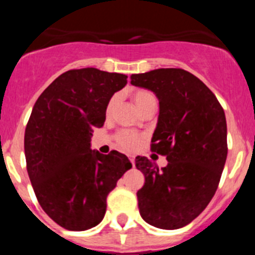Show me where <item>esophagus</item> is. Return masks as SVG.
<instances>
[{"label":"esophagus","mask_w":255,"mask_h":255,"mask_svg":"<svg viewBox=\"0 0 255 255\" xmlns=\"http://www.w3.org/2000/svg\"><path fill=\"white\" fill-rule=\"evenodd\" d=\"M129 159H130V162H131L132 163V166H134V155H129Z\"/></svg>","instance_id":"1"}]
</instances>
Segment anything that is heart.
Returning a JSON list of instances; mask_svg holds the SVG:
<instances>
[{"label":"heart","instance_id":"b5f03b06","mask_svg":"<svg viewBox=\"0 0 255 255\" xmlns=\"http://www.w3.org/2000/svg\"><path fill=\"white\" fill-rule=\"evenodd\" d=\"M131 100L134 102V105L136 106L139 111L144 110L150 103H157V98H155L154 94L149 91H144V89H138V91H134L131 93ZM117 103V97H112L110 102H108L107 108H106V114L110 115L114 111L115 106ZM140 135L136 134V132L131 131V130H121L116 134V143L120 145L123 149L129 150L132 152L136 148L139 147L140 144Z\"/></svg>","mask_w":255,"mask_h":255}]
</instances>
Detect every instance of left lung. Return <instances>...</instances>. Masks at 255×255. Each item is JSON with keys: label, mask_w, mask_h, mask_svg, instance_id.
<instances>
[{"label": "left lung", "mask_w": 255, "mask_h": 255, "mask_svg": "<svg viewBox=\"0 0 255 255\" xmlns=\"http://www.w3.org/2000/svg\"><path fill=\"white\" fill-rule=\"evenodd\" d=\"M131 84L159 101L150 150L166 155V167L138 155L145 177L138 207L147 224L163 230L186 226L206 209L220 184L227 157V125L222 106L200 79L182 69L132 74Z\"/></svg>", "instance_id": "1"}]
</instances>
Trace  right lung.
<instances>
[{"instance_id": "1", "label": "right lung", "mask_w": 255, "mask_h": 255, "mask_svg": "<svg viewBox=\"0 0 255 255\" xmlns=\"http://www.w3.org/2000/svg\"><path fill=\"white\" fill-rule=\"evenodd\" d=\"M126 79L94 67L69 70L40 94L26 124V170L35 197L47 215L70 231L100 224L107 195L131 168L123 153L91 149L93 129L103 126L108 102Z\"/></svg>"}]
</instances>
